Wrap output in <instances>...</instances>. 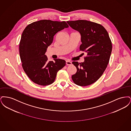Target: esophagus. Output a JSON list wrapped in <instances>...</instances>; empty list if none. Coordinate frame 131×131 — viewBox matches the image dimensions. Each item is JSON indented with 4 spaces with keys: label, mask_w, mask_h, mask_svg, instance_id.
<instances>
[{
    "label": "esophagus",
    "mask_w": 131,
    "mask_h": 131,
    "mask_svg": "<svg viewBox=\"0 0 131 131\" xmlns=\"http://www.w3.org/2000/svg\"><path fill=\"white\" fill-rule=\"evenodd\" d=\"M72 62H70V61H68V60H67L66 61V64L67 65H72Z\"/></svg>",
    "instance_id": "1"
}]
</instances>
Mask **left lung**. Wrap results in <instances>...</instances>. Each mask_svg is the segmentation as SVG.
Returning <instances> with one entry per match:
<instances>
[{"mask_svg": "<svg viewBox=\"0 0 131 131\" xmlns=\"http://www.w3.org/2000/svg\"><path fill=\"white\" fill-rule=\"evenodd\" d=\"M69 26L80 32V49L87 56L83 62L73 61L77 71L72 79L77 85L85 86L97 81L105 71L112 51V44L106 29L100 24L86 20L67 21Z\"/></svg>", "mask_w": 131, "mask_h": 131, "instance_id": "1", "label": "left lung"}]
</instances>
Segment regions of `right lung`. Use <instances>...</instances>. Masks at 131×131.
Instances as JSON below:
<instances>
[{
  "mask_svg": "<svg viewBox=\"0 0 131 131\" xmlns=\"http://www.w3.org/2000/svg\"><path fill=\"white\" fill-rule=\"evenodd\" d=\"M68 27L64 21L43 19L25 27L19 42V55L24 71L33 82L50 85L54 81L57 72L66 65L61 59L48 61L45 53L56 34Z\"/></svg>",
  "mask_w": 131,
  "mask_h": 131,
  "instance_id": "obj_1",
  "label": "right lung"
}]
</instances>
